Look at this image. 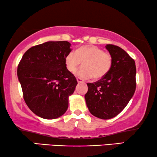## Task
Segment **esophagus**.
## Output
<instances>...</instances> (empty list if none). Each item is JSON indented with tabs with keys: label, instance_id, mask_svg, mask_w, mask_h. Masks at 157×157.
Wrapping results in <instances>:
<instances>
[{
	"label": "esophagus",
	"instance_id": "obj_1",
	"mask_svg": "<svg viewBox=\"0 0 157 157\" xmlns=\"http://www.w3.org/2000/svg\"><path fill=\"white\" fill-rule=\"evenodd\" d=\"M76 79H77V81H78V83H83V82H84V81H83L81 78H79V77H78V78H77Z\"/></svg>",
	"mask_w": 157,
	"mask_h": 157
}]
</instances>
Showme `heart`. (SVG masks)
<instances>
[{"mask_svg":"<svg viewBox=\"0 0 157 157\" xmlns=\"http://www.w3.org/2000/svg\"><path fill=\"white\" fill-rule=\"evenodd\" d=\"M82 62L77 75L83 78L99 79L105 76L113 66V57L109 52L94 45L81 46L68 53L65 58L67 70L74 73Z\"/></svg>","mask_w":157,"mask_h":157,"instance_id":"heart-1","label":"heart"}]
</instances>
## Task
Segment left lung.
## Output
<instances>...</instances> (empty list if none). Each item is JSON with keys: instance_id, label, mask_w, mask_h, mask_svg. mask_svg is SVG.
I'll list each match as a JSON object with an SVG mask.
<instances>
[{"instance_id": "left-lung-1", "label": "left lung", "mask_w": 157, "mask_h": 157, "mask_svg": "<svg viewBox=\"0 0 157 157\" xmlns=\"http://www.w3.org/2000/svg\"><path fill=\"white\" fill-rule=\"evenodd\" d=\"M113 57L109 72L94 83H87L86 105L94 116L100 119L113 118L126 107L136 91L135 61L118 46L107 44Z\"/></svg>"}]
</instances>
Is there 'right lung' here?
Listing matches in <instances>:
<instances>
[{
	"instance_id": "add662e5",
	"label": "right lung",
	"mask_w": 157,
	"mask_h": 157,
	"mask_svg": "<svg viewBox=\"0 0 157 157\" xmlns=\"http://www.w3.org/2000/svg\"><path fill=\"white\" fill-rule=\"evenodd\" d=\"M67 41L47 42L26 50L17 68L23 97L36 115L56 119L66 113L76 78L67 70L65 58L71 51Z\"/></svg>"
}]
</instances>
